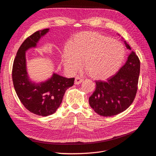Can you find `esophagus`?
I'll use <instances>...</instances> for the list:
<instances>
[{
  "label": "esophagus",
  "mask_w": 156,
  "mask_h": 156,
  "mask_svg": "<svg viewBox=\"0 0 156 156\" xmlns=\"http://www.w3.org/2000/svg\"><path fill=\"white\" fill-rule=\"evenodd\" d=\"M83 79H81L79 77H76V79H75V82H74V84H79L81 83H83Z\"/></svg>",
  "instance_id": "1"
}]
</instances>
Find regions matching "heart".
<instances>
[{
  "label": "heart",
  "mask_w": 156,
  "mask_h": 156,
  "mask_svg": "<svg viewBox=\"0 0 156 156\" xmlns=\"http://www.w3.org/2000/svg\"><path fill=\"white\" fill-rule=\"evenodd\" d=\"M124 56L121 43L93 31L74 34L62 52V59L68 72L74 73L79 70L83 59L90 76L95 80L114 76L121 67Z\"/></svg>",
  "instance_id": "b5f03b06"
}]
</instances>
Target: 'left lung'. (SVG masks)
<instances>
[{"mask_svg": "<svg viewBox=\"0 0 156 156\" xmlns=\"http://www.w3.org/2000/svg\"><path fill=\"white\" fill-rule=\"evenodd\" d=\"M123 41L130 51V47ZM140 72V59L132 51L125 65L115 75L105 82L97 80L95 90L89 98L91 108L103 116H115L126 110L134 100Z\"/></svg>", "mask_w": 156, "mask_h": 156, "instance_id": "1", "label": "left lung"}]
</instances>
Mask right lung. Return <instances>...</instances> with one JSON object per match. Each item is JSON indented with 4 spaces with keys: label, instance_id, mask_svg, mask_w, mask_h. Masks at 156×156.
I'll return each mask as SVG.
<instances>
[{
    "label": "right lung",
    "instance_id": "1",
    "mask_svg": "<svg viewBox=\"0 0 156 156\" xmlns=\"http://www.w3.org/2000/svg\"><path fill=\"white\" fill-rule=\"evenodd\" d=\"M49 29H45L36 31L22 43L17 51L12 70L14 88L20 102L31 113L42 116L52 115L57 111L66 90L73 85L75 80L55 73L44 82L36 83L30 79L26 52L30 48L36 47L40 38Z\"/></svg>",
    "mask_w": 156,
    "mask_h": 156
}]
</instances>
